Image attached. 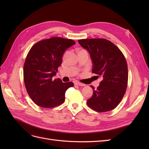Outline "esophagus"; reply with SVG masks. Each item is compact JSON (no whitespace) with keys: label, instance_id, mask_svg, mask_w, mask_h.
Segmentation results:
<instances>
[{"label":"esophagus","instance_id":"1","mask_svg":"<svg viewBox=\"0 0 149 149\" xmlns=\"http://www.w3.org/2000/svg\"><path fill=\"white\" fill-rule=\"evenodd\" d=\"M74 84L75 85H78V86H84L85 84H83V83H81L79 82H75L74 83Z\"/></svg>","mask_w":149,"mask_h":149}]
</instances>
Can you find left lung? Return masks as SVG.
<instances>
[{"label": "left lung", "mask_w": 149, "mask_h": 149, "mask_svg": "<svg viewBox=\"0 0 149 149\" xmlns=\"http://www.w3.org/2000/svg\"><path fill=\"white\" fill-rule=\"evenodd\" d=\"M79 45L89 53L93 62L92 72L102 81L87 104L99 112L116 108L125 93L128 81L127 63L119 48L104 38L79 40Z\"/></svg>", "instance_id": "1"}]
</instances>
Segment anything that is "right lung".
Returning a JSON list of instances; mask_svg holds the SVG:
<instances>
[{
	"label": "right lung",
	"mask_w": 149,
	"mask_h": 149,
	"mask_svg": "<svg viewBox=\"0 0 149 149\" xmlns=\"http://www.w3.org/2000/svg\"><path fill=\"white\" fill-rule=\"evenodd\" d=\"M76 43L71 39L52 37L39 41L29 52L24 65V80L29 96L36 104L52 108L61 104L73 82L53 80L66 49Z\"/></svg>",
	"instance_id": "obj_1"
}]
</instances>
